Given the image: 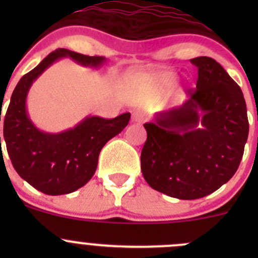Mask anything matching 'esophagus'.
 Instances as JSON below:
<instances>
[{
    "mask_svg": "<svg viewBox=\"0 0 258 258\" xmlns=\"http://www.w3.org/2000/svg\"><path fill=\"white\" fill-rule=\"evenodd\" d=\"M131 121L134 122V123L140 124V123H142V122H144V116H142V114L140 112H135L134 114H132Z\"/></svg>",
    "mask_w": 258,
    "mask_h": 258,
    "instance_id": "esophagus-1",
    "label": "esophagus"
}]
</instances>
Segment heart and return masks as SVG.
<instances>
[{
  "label": "heart",
  "instance_id": "heart-1",
  "mask_svg": "<svg viewBox=\"0 0 258 258\" xmlns=\"http://www.w3.org/2000/svg\"><path fill=\"white\" fill-rule=\"evenodd\" d=\"M177 81L176 72L170 70L134 72L126 77V83L135 95L142 100L158 97L167 93Z\"/></svg>",
  "mask_w": 258,
  "mask_h": 258
}]
</instances>
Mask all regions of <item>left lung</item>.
<instances>
[{
	"label": "left lung",
	"instance_id": "1",
	"mask_svg": "<svg viewBox=\"0 0 258 258\" xmlns=\"http://www.w3.org/2000/svg\"><path fill=\"white\" fill-rule=\"evenodd\" d=\"M196 88L179 107L145 123L142 175L153 189L179 200L212 194L235 175L248 137L243 93L218 62L201 56Z\"/></svg>",
	"mask_w": 258,
	"mask_h": 258
}]
</instances>
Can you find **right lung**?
<instances>
[{"instance_id":"obj_1","label":"right lung","mask_w":258,"mask_h":258,"mask_svg":"<svg viewBox=\"0 0 258 258\" xmlns=\"http://www.w3.org/2000/svg\"><path fill=\"white\" fill-rule=\"evenodd\" d=\"M62 57L95 69L106 61L102 56H86L66 48L51 52L18 81L4 121V139L16 172L51 196L71 194L85 186L95 175L103 146L128 124L131 117L130 112L111 119L88 116L61 134L40 131L28 118L26 97L33 81Z\"/></svg>"}]
</instances>
